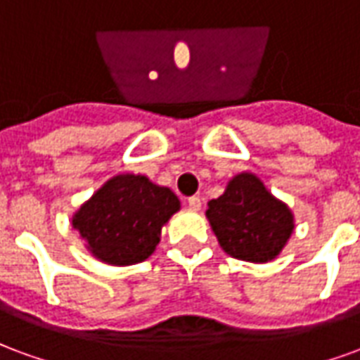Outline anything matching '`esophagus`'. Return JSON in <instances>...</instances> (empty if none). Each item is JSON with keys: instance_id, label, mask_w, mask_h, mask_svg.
<instances>
[{"instance_id": "esophagus-1", "label": "esophagus", "mask_w": 360, "mask_h": 360, "mask_svg": "<svg viewBox=\"0 0 360 360\" xmlns=\"http://www.w3.org/2000/svg\"><path fill=\"white\" fill-rule=\"evenodd\" d=\"M200 206H202V200H200L198 196H191V198H188V208H191V210L198 212L200 210Z\"/></svg>"}]
</instances>
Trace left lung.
I'll list each match as a JSON object with an SVG mask.
<instances>
[{
    "mask_svg": "<svg viewBox=\"0 0 360 360\" xmlns=\"http://www.w3.org/2000/svg\"><path fill=\"white\" fill-rule=\"evenodd\" d=\"M206 218L224 252L255 264L278 258L295 229L291 208L250 172L227 181L224 195L208 202Z\"/></svg>",
    "mask_w": 360,
    "mask_h": 360,
    "instance_id": "8db88e82",
    "label": "left lung"
}]
</instances>
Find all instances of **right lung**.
<instances>
[{"mask_svg": "<svg viewBox=\"0 0 360 360\" xmlns=\"http://www.w3.org/2000/svg\"><path fill=\"white\" fill-rule=\"evenodd\" d=\"M179 210V198L172 188L141 173H119L75 212L71 226L96 260L131 266L152 257L162 227Z\"/></svg>", "mask_w": 360, "mask_h": 360, "instance_id": "1", "label": "right lung"}]
</instances>
